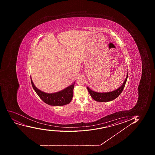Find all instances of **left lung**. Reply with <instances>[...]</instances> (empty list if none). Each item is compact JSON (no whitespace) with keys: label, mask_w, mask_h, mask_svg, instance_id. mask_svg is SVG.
<instances>
[{"label":"left lung","mask_w":155,"mask_h":155,"mask_svg":"<svg viewBox=\"0 0 155 155\" xmlns=\"http://www.w3.org/2000/svg\"><path fill=\"white\" fill-rule=\"evenodd\" d=\"M128 76V71H127V75L124 82L121 86H120L115 91H110V92H100L92 91L88 87H87V88L91 97L94 100H95V101H99V102H107V101H112L113 100H115V98H116L117 97H119L121 94V92H122L123 90L124 89L125 85L126 82L127 81Z\"/></svg>","instance_id":"8db88e82"}]
</instances>
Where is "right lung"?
<instances>
[{"instance_id":"obj_1","label":"right lung","mask_w":155,"mask_h":155,"mask_svg":"<svg viewBox=\"0 0 155 155\" xmlns=\"http://www.w3.org/2000/svg\"><path fill=\"white\" fill-rule=\"evenodd\" d=\"M30 78L31 84L36 93L47 104L53 106H64L72 101L75 82L61 91L54 93H46L38 89L33 82L31 76Z\"/></svg>"}]
</instances>
